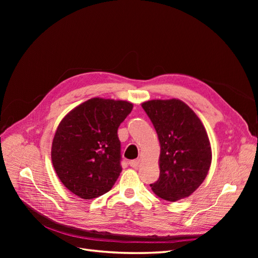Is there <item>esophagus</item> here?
<instances>
[{
  "instance_id": "esophagus-1",
  "label": "esophagus",
  "mask_w": 258,
  "mask_h": 258,
  "mask_svg": "<svg viewBox=\"0 0 258 258\" xmlns=\"http://www.w3.org/2000/svg\"><path fill=\"white\" fill-rule=\"evenodd\" d=\"M129 165H130V167H132V168H137V167L140 165V160H139V159L130 160V161H129Z\"/></svg>"
}]
</instances>
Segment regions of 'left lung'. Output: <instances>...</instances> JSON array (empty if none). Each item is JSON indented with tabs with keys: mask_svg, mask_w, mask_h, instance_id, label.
Listing matches in <instances>:
<instances>
[{
	"mask_svg": "<svg viewBox=\"0 0 258 258\" xmlns=\"http://www.w3.org/2000/svg\"><path fill=\"white\" fill-rule=\"evenodd\" d=\"M142 107L152 120L160 143L158 197L176 201L190 196L205 181L212 161L206 128L191 108L178 99L151 100Z\"/></svg>",
	"mask_w": 258,
	"mask_h": 258,
	"instance_id": "left-lung-1",
	"label": "left lung"
}]
</instances>
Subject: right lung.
<instances>
[{"instance_id": "1", "label": "right lung", "mask_w": 258, "mask_h": 258, "mask_svg": "<svg viewBox=\"0 0 258 258\" xmlns=\"http://www.w3.org/2000/svg\"><path fill=\"white\" fill-rule=\"evenodd\" d=\"M132 107L127 101L92 98L60 121L51 161L62 184L76 196L89 200L111 190L121 172L117 130Z\"/></svg>"}]
</instances>
